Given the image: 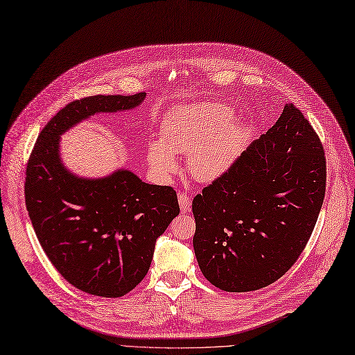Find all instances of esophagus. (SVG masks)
I'll return each mask as SVG.
<instances>
[{
    "instance_id": "1",
    "label": "esophagus",
    "mask_w": 355,
    "mask_h": 355,
    "mask_svg": "<svg viewBox=\"0 0 355 355\" xmlns=\"http://www.w3.org/2000/svg\"><path fill=\"white\" fill-rule=\"evenodd\" d=\"M178 202H180V209L181 212H189L190 211V205L191 200L186 193H178Z\"/></svg>"
}]
</instances>
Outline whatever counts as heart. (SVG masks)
I'll list each match as a JSON object with an SVG mask.
<instances>
[{
	"label": "heart",
	"instance_id": "b5f03b06",
	"mask_svg": "<svg viewBox=\"0 0 355 355\" xmlns=\"http://www.w3.org/2000/svg\"><path fill=\"white\" fill-rule=\"evenodd\" d=\"M231 118L232 111L218 103L182 105L171 111L161 125V140L148 146L150 169L166 178L178 169L174 153L187 155L194 180L220 178L237 159L243 143V127Z\"/></svg>",
	"mask_w": 355,
	"mask_h": 355
}]
</instances>
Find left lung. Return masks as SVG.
<instances>
[{
    "label": "left lung",
    "mask_w": 355,
    "mask_h": 355,
    "mask_svg": "<svg viewBox=\"0 0 355 355\" xmlns=\"http://www.w3.org/2000/svg\"><path fill=\"white\" fill-rule=\"evenodd\" d=\"M324 190L322 141L286 103L266 135L193 199V247L203 277L227 293L279 279L304 250Z\"/></svg>",
    "instance_id": "1"
}]
</instances>
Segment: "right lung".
<instances>
[{"label":"right lung","mask_w":355,"mask_h":355,"mask_svg":"<svg viewBox=\"0 0 355 355\" xmlns=\"http://www.w3.org/2000/svg\"><path fill=\"white\" fill-rule=\"evenodd\" d=\"M146 94L70 102L42 128L26 168L24 199L36 237L62 278L87 294L116 298L146 277L157 237L178 214L173 187L128 169L85 178L61 161L60 137L101 112L135 110Z\"/></svg>","instance_id":"1"}]
</instances>
